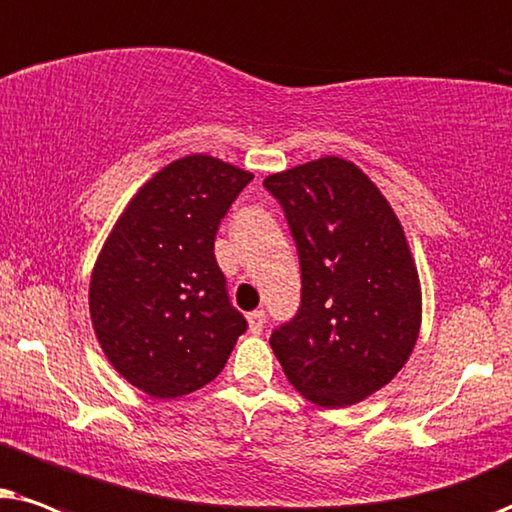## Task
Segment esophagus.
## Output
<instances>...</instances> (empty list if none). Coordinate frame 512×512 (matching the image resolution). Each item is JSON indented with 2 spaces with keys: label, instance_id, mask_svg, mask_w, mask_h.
I'll return each instance as SVG.
<instances>
[{
  "label": "esophagus",
  "instance_id": "1",
  "mask_svg": "<svg viewBox=\"0 0 512 512\" xmlns=\"http://www.w3.org/2000/svg\"><path fill=\"white\" fill-rule=\"evenodd\" d=\"M264 323H267V316H264L262 309H255L248 313V325H250L252 335H260V332L264 330Z\"/></svg>",
  "mask_w": 512,
  "mask_h": 512
}]
</instances>
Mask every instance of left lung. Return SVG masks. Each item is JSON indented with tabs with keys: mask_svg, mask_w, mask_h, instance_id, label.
Listing matches in <instances>:
<instances>
[{
	"mask_svg": "<svg viewBox=\"0 0 512 512\" xmlns=\"http://www.w3.org/2000/svg\"><path fill=\"white\" fill-rule=\"evenodd\" d=\"M295 238L302 302L271 332L285 377L320 407L386 386L417 344L421 290L393 208L356 163L325 156L264 180Z\"/></svg>",
	"mask_w": 512,
	"mask_h": 512,
	"instance_id": "8db88e82",
	"label": "left lung"
}]
</instances>
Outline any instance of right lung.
Here are the masks:
<instances>
[{
	"label": "right lung",
	"mask_w": 512,
	"mask_h": 512,
	"mask_svg": "<svg viewBox=\"0 0 512 512\" xmlns=\"http://www.w3.org/2000/svg\"><path fill=\"white\" fill-rule=\"evenodd\" d=\"M250 180L208 154L177 159L133 196L102 245L88 288L95 337L152 398L213 381L248 327L229 302L215 234Z\"/></svg>",
	"instance_id": "obj_1"
}]
</instances>
